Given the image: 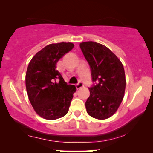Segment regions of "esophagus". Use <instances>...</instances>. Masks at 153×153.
<instances>
[{
    "mask_svg": "<svg viewBox=\"0 0 153 153\" xmlns=\"http://www.w3.org/2000/svg\"><path fill=\"white\" fill-rule=\"evenodd\" d=\"M83 86V84L82 83H79L78 84L76 85V89H80L81 88H82Z\"/></svg>",
    "mask_w": 153,
    "mask_h": 153,
    "instance_id": "esophagus-1",
    "label": "esophagus"
}]
</instances>
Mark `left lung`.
Masks as SVG:
<instances>
[{"label":"left lung","mask_w":153,"mask_h":153,"mask_svg":"<svg viewBox=\"0 0 153 153\" xmlns=\"http://www.w3.org/2000/svg\"><path fill=\"white\" fill-rule=\"evenodd\" d=\"M80 48L91 67L93 81L85 102L89 116L104 120L117 111L125 95L126 80L123 63L111 50L95 42L80 43Z\"/></svg>","instance_id":"left-lung-1"}]
</instances>
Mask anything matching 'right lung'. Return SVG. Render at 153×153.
<instances>
[{
	"mask_svg": "<svg viewBox=\"0 0 153 153\" xmlns=\"http://www.w3.org/2000/svg\"><path fill=\"white\" fill-rule=\"evenodd\" d=\"M74 46L71 42L50 44L37 52L28 64L26 88L29 101L36 114L47 120L65 116L76 91L75 85L67 84L56 70L60 58Z\"/></svg>",
	"mask_w": 153,
	"mask_h": 153,
	"instance_id": "right-lung-1",
	"label": "right lung"
}]
</instances>
